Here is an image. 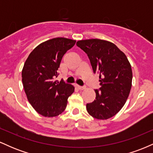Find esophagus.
Instances as JSON below:
<instances>
[{"instance_id": "obj_1", "label": "esophagus", "mask_w": 153, "mask_h": 153, "mask_svg": "<svg viewBox=\"0 0 153 153\" xmlns=\"http://www.w3.org/2000/svg\"><path fill=\"white\" fill-rule=\"evenodd\" d=\"M76 88L78 89V90H84V89H85V88L84 87L80 86V85H76Z\"/></svg>"}]
</instances>
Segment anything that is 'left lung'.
I'll list each match as a JSON object with an SVG mask.
<instances>
[{
    "instance_id": "8db88e82",
    "label": "left lung",
    "mask_w": 153,
    "mask_h": 153,
    "mask_svg": "<svg viewBox=\"0 0 153 153\" xmlns=\"http://www.w3.org/2000/svg\"><path fill=\"white\" fill-rule=\"evenodd\" d=\"M87 54L94 73L99 72L100 90L96 99L87 103V111L97 119H108L122 109L129 96L132 81L131 65L125 54L114 43L99 39L76 43Z\"/></svg>"
}]
</instances>
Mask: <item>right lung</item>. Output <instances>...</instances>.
<instances>
[{"label": "right lung", "mask_w": 153, "mask_h": 153, "mask_svg": "<svg viewBox=\"0 0 153 153\" xmlns=\"http://www.w3.org/2000/svg\"><path fill=\"white\" fill-rule=\"evenodd\" d=\"M75 40L54 38L41 43L29 54L22 70V82L26 97L37 113L57 117L65 109L68 99L74 92L71 84L54 80L61 60Z\"/></svg>", "instance_id": "add662e5"}]
</instances>
